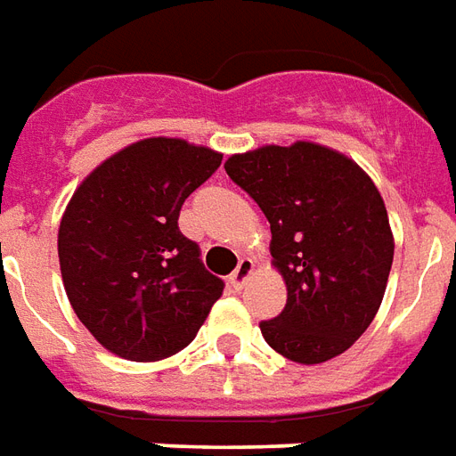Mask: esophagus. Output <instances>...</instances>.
I'll return each mask as SVG.
<instances>
[{
	"mask_svg": "<svg viewBox=\"0 0 456 456\" xmlns=\"http://www.w3.org/2000/svg\"><path fill=\"white\" fill-rule=\"evenodd\" d=\"M251 273H254V261H251V258H241V261H239V265H237V271L229 275V282H232V288L239 292V289L246 285V280L251 278Z\"/></svg>",
	"mask_w": 456,
	"mask_h": 456,
	"instance_id": "obj_1",
	"label": "esophagus"
}]
</instances>
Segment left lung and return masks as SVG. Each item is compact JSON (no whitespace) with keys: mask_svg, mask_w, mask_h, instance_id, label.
<instances>
[{"mask_svg":"<svg viewBox=\"0 0 456 456\" xmlns=\"http://www.w3.org/2000/svg\"><path fill=\"white\" fill-rule=\"evenodd\" d=\"M229 178L271 222V256L288 305L261 323L265 343L299 365L346 353L382 305L391 261L387 208L355 161L316 142L232 154Z\"/></svg>","mask_w":456,"mask_h":456,"instance_id":"1","label":"left lung"}]
</instances>
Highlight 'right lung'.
Wrapping results in <instances>:
<instances>
[{
	"mask_svg": "<svg viewBox=\"0 0 456 456\" xmlns=\"http://www.w3.org/2000/svg\"><path fill=\"white\" fill-rule=\"evenodd\" d=\"M219 164L210 147L147 137L101 161L67 202L57 232L67 299L113 355H176L222 297L224 282L178 229L185 198Z\"/></svg>",
	"mask_w": 456,
	"mask_h": 456,
	"instance_id": "1",
	"label": "right lung"
}]
</instances>
